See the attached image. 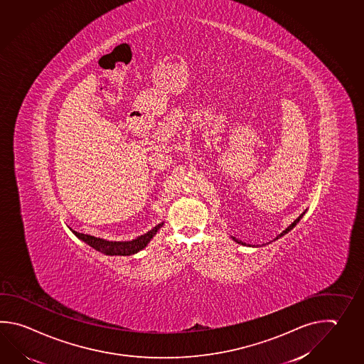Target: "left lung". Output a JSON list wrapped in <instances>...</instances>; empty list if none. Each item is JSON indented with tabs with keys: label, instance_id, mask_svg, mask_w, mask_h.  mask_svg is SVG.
I'll list each match as a JSON object with an SVG mask.
<instances>
[{
	"label": "left lung",
	"instance_id": "obj_1",
	"mask_svg": "<svg viewBox=\"0 0 364 364\" xmlns=\"http://www.w3.org/2000/svg\"><path fill=\"white\" fill-rule=\"evenodd\" d=\"M304 213H306V211H304ZM304 213H302V214H301V215L298 216L297 219H296V220H294V222L291 223V224H290L289 227H288V228H287V230H282V233H280V235H279V236H277V237L274 238V240H277V238L282 237V236H284V235H287V233H288V232H289V230H293V228H294V227H296V225H297V223L299 222V220H301V219H302V216L304 215ZM232 238H233V240H235V241H236V242H237V244H241V245H246L245 242H242V241H241V240H237V238H236V237H232ZM269 242H272V241H269ZM269 242H268V244H269Z\"/></svg>",
	"mask_w": 364,
	"mask_h": 364
}]
</instances>
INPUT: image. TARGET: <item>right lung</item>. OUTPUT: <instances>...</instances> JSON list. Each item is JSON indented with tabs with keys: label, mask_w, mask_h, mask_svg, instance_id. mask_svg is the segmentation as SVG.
Here are the masks:
<instances>
[{
	"label": "right lung",
	"mask_w": 364,
	"mask_h": 364,
	"mask_svg": "<svg viewBox=\"0 0 364 364\" xmlns=\"http://www.w3.org/2000/svg\"><path fill=\"white\" fill-rule=\"evenodd\" d=\"M164 225V223L158 224L156 228L149 230L148 233L142 235L139 238H136L134 241H127V242H117V241H106L102 238L93 237L90 235H84L80 232L73 230L75 236L82 240L84 242H87L88 245L95 247L98 252H104L106 255H132L137 252L142 250L145 246L148 245L149 241L153 238L158 230Z\"/></svg>",
	"instance_id": "obj_1"
}]
</instances>
